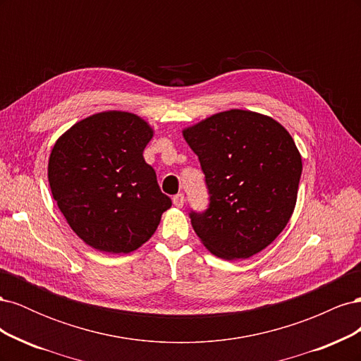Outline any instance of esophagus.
Masks as SVG:
<instances>
[{
  "label": "esophagus",
  "instance_id": "1",
  "mask_svg": "<svg viewBox=\"0 0 361 361\" xmlns=\"http://www.w3.org/2000/svg\"><path fill=\"white\" fill-rule=\"evenodd\" d=\"M183 203H185V195L183 194H176V195H174V197H173V204L174 206L182 207Z\"/></svg>",
  "mask_w": 361,
  "mask_h": 361
}]
</instances>
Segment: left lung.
<instances>
[{"label": "left lung", "mask_w": 361, "mask_h": 361, "mask_svg": "<svg viewBox=\"0 0 361 361\" xmlns=\"http://www.w3.org/2000/svg\"><path fill=\"white\" fill-rule=\"evenodd\" d=\"M199 157L209 207L191 211L194 232L212 255L248 259L286 227L297 203L301 155L274 118L228 110L183 129Z\"/></svg>", "instance_id": "left-lung-1"}]
</instances>
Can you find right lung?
I'll use <instances>...</instances> for the list:
<instances>
[{
  "instance_id": "right-lung-1",
  "label": "right lung",
  "mask_w": 361,
  "mask_h": 361,
  "mask_svg": "<svg viewBox=\"0 0 361 361\" xmlns=\"http://www.w3.org/2000/svg\"><path fill=\"white\" fill-rule=\"evenodd\" d=\"M154 129L126 111H104L68 129L54 145L48 180L72 231L104 253H123L155 233L171 206L143 158Z\"/></svg>"
}]
</instances>
